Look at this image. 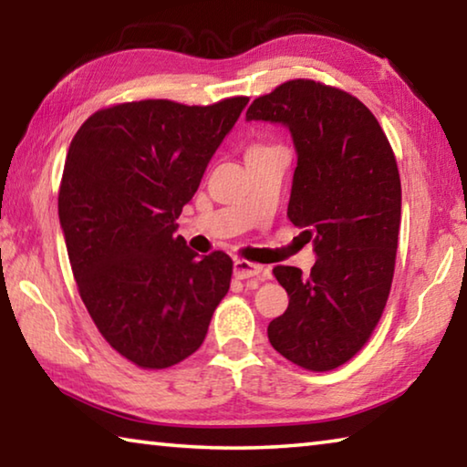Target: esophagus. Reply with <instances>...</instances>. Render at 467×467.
I'll return each instance as SVG.
<instances>
[{
    "label": "esophagus",
    "mask_w": 467,
    "mask_h": 467,
    "mask_svg": "<svg viewBox=\"0 0 467 467\" xmlns=\"http://www.w3.org/2000/svg\"><path fill=\"white\" fill-rule=\"evenodd\" d=\"M265 267L259 264L247 262V259H234V278L247 280V278H264Z\"/></svg>",
    "instance_id": "34e87169"
}]
</instances>
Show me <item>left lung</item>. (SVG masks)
I'll use <instances>...</instances> for the list:
<instances>
[{
    "label": "left lung",
    "instance_id": "1",
    "mask_svg": "<svg viewBox=\"0 0 467 467\" xmlns=\"http://www.w3.org/2000/svg\"><path fill=\"white\" fill-rule=\"evenodd\" d=\"M253 119L292 133L298 162L288 218L317 253L309 275L274 267L290 300L267 337L298 367L334 370L368 342L389 296L401 223L398 162L375 115L334 86L284 82L251 102Z\"/></svg>",
    "mask_w": 467,
    "mask_h": 467
}]
</instances>
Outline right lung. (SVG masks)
Listing matches in <instances>:
<instances>
[{"label": "right lung", "mask_w": 467, "mask_h": 467, "mask_svg": "<svg viewBox=\"0 0 467 467\" xmlns=\"http://www.w3.org/2000/svg\"><path fill=\"white\" fill-rule=\"evenodd\" d=\"M247 102H121L69 144L57 203L78 292L100 336L140 368L192 357L231 288L233 259L197 257L175 220Z\"/></svg>", "instance_id": "right-lung-1"}]
</instances>
